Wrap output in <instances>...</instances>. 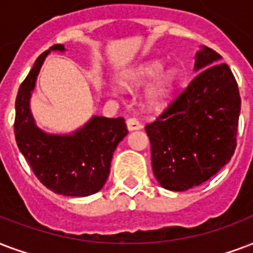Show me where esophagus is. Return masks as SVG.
<instances>
[{"instance_id": "1", "label": "esophagus", "mask_w": 253, "mask_h": 253, "mask_svg": "<svg viewBox=\"0 0 253 253\" xmlns=\"http://www.w3.org/2000/svg\"><path fill=\"white\" fill-rule=\"evenodd\" d=\"M126 123H127V128H128V131L140 130V128H142V125H140V123L138 122L135 118H128Z\"/></svg>"}]
</instances>
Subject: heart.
I'll return each mask as SVG.
<instances>
[{"label": "heart", "instance_id": "heart-1", "mask_svg": "<svg viewBox=\"0 0 253 253\" xmlns=\"http://www.w3.org/2000/svg\"><path fill=\"white\" fill-rule=\"evenodd\" d=\"M122 81L128 87H140L149 82L143 94L144 105L152 111H161L169 106L175 98L179 71L173 66L163 69V62L159 59H148L125 71ZM113 91L121 92V87L114 84Z\"/></svg>", "mask_w": 253, "mask_h": 253}]
</instances>
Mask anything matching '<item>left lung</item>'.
Here are the masks:
<instances>
[{"mask_svg": "<svg viewBox=\"0 0 253 253\" xmlns=\"http://www.w3.org/2000/svg\"><path fill=\"white\" fill-rule=\"evenodd\" d=\"M221 55L202 46L198 73L155 122L146 126L152 171L163 188L187 191L224 167L236 148L240 95Z\"/></svg>", "mask_w": 253, "mask_h": 253, "instance_id": "obj_1", "label": "left lung"}]
</instances>
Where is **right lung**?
I'll return each instance as SVG.
<instances>
[{"label":"right lung","mask_w":253,"mask_h":253,"mask_svg":"<svg viewBox=\"0 0 253 253\" xmlns=\"http://www.w3.org/2000/svg\"><path fill=\"white\" fill-rule=\"evenodd\" d=\"M54 45L37 58L15 98L14 134L17 146L38 180L63 196H88L105 186L115 148L127 135L125 119L92 115L70 134H50L37 126L30 98L37 77L50 51H65Z\"/></svg>","instance_id":"add662e5"}]
</instances>
